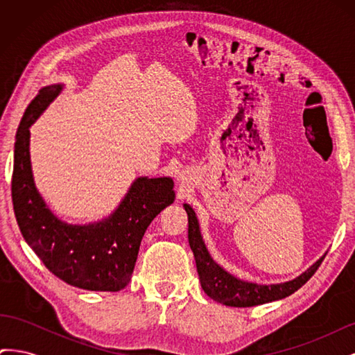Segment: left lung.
I'll return each mask as SVG.
<instances>
[{"mask_svg": "<svg viewBox=\"0 0 355 355\" xmlns=\"http://www.w3.org/2000/svg\"><path fill=\"white\" fill-rule=\"evenodd\" d=\"M184 206L188 213V240H189L191 250L196 257L201 287L204 292L219 304L228 305V306L245 308V306L262 305L266 302H272V300L290 296L292 293H295L297 288L302 287L309 278L315 274L318 266L324 259V257H321L320 261H317L302 275H299L292 282L282 283V284L261 286V284L239 280V278H235L227 271H223L222 268L211 259L201 239L194 210H192L188 204H184Z\"/></svg>", "mask_w": 355, "mask_h": 355, "instance_id": "8db88e82", "label": "left lung"}]
</instances>
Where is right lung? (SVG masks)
<instances>
[{"mask_svg": "<svg viewBox=\"0 0 355 355\" xmlns=\"http://www.w3.org/2000/svg\"><path fill=\"white\" fill-rule=\"evenodd\" d=\"M62 90L47 85L32 101L15 144L12 201L25 241L50 272L65 283L118 292L130 282L142 237L157 214L175 201L170 178H139L111 218L89 227L62 223L34 187L29 161V127Z\"/></svg>", "mask_w": 355, "mask_h": 355, "instance_id": "add662e5", "label": "right lung"}]
</instances>
